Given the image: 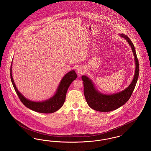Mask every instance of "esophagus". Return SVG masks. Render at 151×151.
<instances>
[{
    "label": "esophagus",
    "mask_w": 151,
    "mask_h": 151,
    "mask_svg": "<svg viewBox=\"0 0 151 151\" xmlns=\"http://www.w3.org/2000/svg\"><path fill=\"white\" fill-rule=\"evenodd\" d=\"M85 72V70L84 69V68H83L82 67H79L77 68V73L78 74H83Z\"/></svg>",
    "instance_id": "esophagus-1"
}]
</instances>
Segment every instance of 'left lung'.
<instances>
[{
  "instance_id": "1",
  "label": "left lung",
  "mask_w": 151,
  "mask_h": 151,
  "mask_svg": "<svg viewBox=\"0 0 151 151\" xmlns=\"http://www.w3.org/2000/svg\"><path fill=\"white\" fill-rule=\"evenodd\" d=\"M119 36L127 41L132 51L135 64L134 76L132 82L126 89L116 93L108 94L99 92L96 89L92 80L88 76L83 75L81 79L83 81L86 100L89 107L96 111L108 112L120 108L129 100L137 84L139 73V65L134 45L126 35L119 33Z\"/></svg>"
}]
</instances>
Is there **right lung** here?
Segmentation results:
<instances>
[{
  "instance_id": "1",
  "label": "right lung",
  "mask_w": 151,
  "mask_h": 151,
  "mask_svg": "<svg viewBox=\"0 0 151 151\" xmlns=\"http://www.w3.org/2000/svg\"><path fill=\"white\" fill-rule=\"evenodd\" d=\"M12 61L11 65L10 70L11 80L16 93L19 96L22 103L27 108H29L36 112L49 114L55 112L63 106L65 100L66 93L68 87L72 81L78 77L75 70H72L65 75L58 86L56 92L49 99L42 101H33L29 100L25 97L19 92L16 86L12 77Z\"/></svg>"
}]
</instances>
